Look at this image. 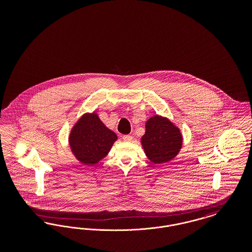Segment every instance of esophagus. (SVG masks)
I'll return each instance as SVG.
<instances>
[{
	"instance_id": "1",
	"label": "esophagus",
	"mask_w": 252,
	"mask_h": 252,
	"mask_svg": "<svg viewBox=\"0 0 252 252\" xmlns=\"http://www.w3.org/2000/svg\"><path fill=\"white\" fill-rule=\"evenodd\" d=\"M123 140L125 142H126V143H129V142L132 141V136H130V135H125V136H123Z\"/></svg>"
}]
</instances>
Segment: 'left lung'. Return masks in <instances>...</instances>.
<instances>
[{"instance_id": "8db88e82", "label": "left lung", "mask_w": 252, "mask_h": 252, "mask_svg": "<svg viewBox=\"0 0 252 252\" xmlns=\"http://www.w3.org/2000/svg\"><path fill=\"white\" fill-rule=\"evenodd\" d=\"M182 134L166 117L155 115L145 123V133L141 139L144 153L153 163H165L179 154L182 147Z\"/></svg>"}]
</instances>
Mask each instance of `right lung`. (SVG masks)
<instances>
[{"mask_svg":"<svg viewBox=\"0 0 252 252\" xmlns=\"http://www.w3.org/2000/svg\"><path fill=\"white\" fill-rule=\"evenodd\" d=\"M117 135L108 129L96 112L85 113L72 126L69 144L75 158L93 166L107 156Z\"/></svg>","mask_w":252,"mask_h":252,"instance_id":"right-lung-1","label":"right lung"}]
</instances>
